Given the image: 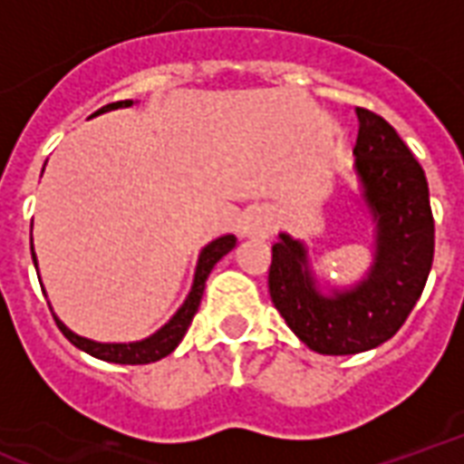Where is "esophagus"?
Wrapping results in <instances>:
<instances>
[{
	"label": "esophagus",
	"instance_id": "34e87169",
	"mask_svg": "<svg viewBox=\"0 0 464 464\" xmlns=\"http://www.w3.org/2000/svg\"><path fill=\"white\" fill-rule=\"evenodd\" d=\"M272 231V217L265 211V208H253L247 211L246 218H243V236H270Z\"/></svg>",
	"mask_w": 464,
	"mask_h": 464
}]
</instances>
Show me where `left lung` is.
<instances>
[{
  "instance_id": "8db88e82",
  "label": "left lung",
  "mask_w": 464,
  "mask_h": 464,
  "mask_svg": "<svg viewBox=\"0 0 464 464\" xmlns=\"http://www.w3.org/2000/svg\"><path fill=\"white\" fill-rule=\"evenodd\" d=\"M358 121L355 172L377 224L367 277L324 295L302 240L279 233L272 246V304L321 355H355L389 341L419 302L433 265L436 226L423 168L382 116L358 109Z\"/></svg>"
}]
</instances>
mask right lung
<instances>
[{"mask_svg": "<svg viewBox=\"0 0 464 464\" xmlns=\"http://www.w3.org/2000/svg\"><path fill=\"white\" fill-rule=\"evenodd\" d=\"M133 102L126 99V102H114V104H106L102 106L97 114H104V111H111V109H121V106H130ZM236 246V236H221V238L211 240L204 250L199 253V260H197V270H194V282H192V289H189V295H187L185 304L177 309V314L169 318L168 324L160 328V331H155L150 338L146 341H136V343H97V341H90V338H82V335L72 334L70 328L55 316V324L58 328L63 331L67 341L72 343L75 348L84 350V353H90L92 358H99V360H106V362H116V365H148V362H155V360L165 358L169 355L172 350L179 345V341L185 338L187 328L192 324L194 314L199 309V302H201V295H204V285H207V277L208 272L214 270V265L221 260V257L233 250ZM34 250V247H31ZM34 256V265H35V253ZM41 282V279H38Z\"/></svg>", "mask_w": 464, "mask_h": 464, "instance_id": "add662e5", "label": "right lung"}]
</instances>
